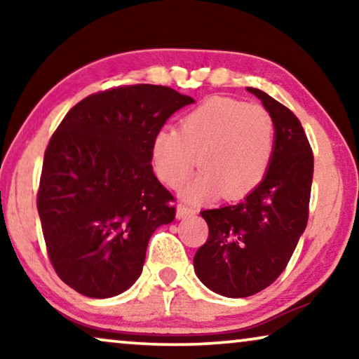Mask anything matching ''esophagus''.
Instances as JSON below:
<instances>
[{
  "label": "esophagus",
  "mask_w": 359,
  "mask_h": 359,
  "mask_svg": "<svg viewBox=\"0 0 359 359\" xmlns=\"http://www.w3.org/2000/svg\"><path fill=\"white\" fill-rule=\"evenodd\" d=\"M193 214H196V210L191 208H186L183 204H178V208H176V217L178 219H186Z\"/></svg>",
  "instance_id": "1"
}]
</instances>
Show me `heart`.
<instances>
[{
  "mask_svg": "<svg viewBox=\"0 0 359 359\" xmlns=\"http://www.w3.org/2000/svg\"><path fill=\"white\" fill-rule=\"evenodd\" d=\"M274 140L276 127L263 106L210 97L181 117L180 132L168 127L156 132L151 156L158 178L171 188L188 178L198 156L203 171L181 191L188 201L220 189L225 198H240L266 176Z\"/></svg>",
  "mask_w": 359,
  "mask_h": 359,
  "instance_id": "heart-1",
  "label": "heart"
}]
</instances>
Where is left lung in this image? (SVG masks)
Wrapping results in <instances>:
<instances>
[{"mask_svg":"<svg viewBox=\"0 0 359 359\" xmlns=\"http://www.w3.org/2000/svg\"><path fill=\"white\" fill-rule=\"evenodd\" d=\"M276 127L271 165L242 203L203 210L209 237L194 255V271L225 297L253 296L276 281L306 230L313 155L301 121L257 88Z\"/></svg>","mask_w":359,"mask_h":359,"instance_id":"8db88e82","label":"left lung"}]
</instances>
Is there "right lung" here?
I'll return each instance as SVG.
<instances>
[{
    "mask_svg": "<svg viewBox=\"0 0 359 359\" xmlns=\"http://www.w3.org/2000/svg\"><path fill=\"white\" fill-rule=\"evenodd\" d=\"M193 102L168 86H117L73 106L53 132L37 210L52 266L76 292L112 297L140 276L151 233L175 219L151 168L154 137Z\"/></svg>",
    "mask_w": 359,
    "mask_h": 359,
    "instance_id": "right-lung-1",
    "label": "right lung"
}]
</instances>
